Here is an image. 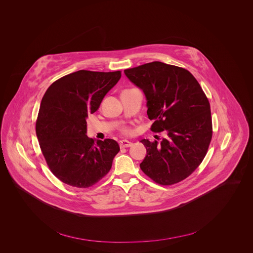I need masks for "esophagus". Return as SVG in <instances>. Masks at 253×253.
Listing matches in <instances>:
<instances>
[{
  "mask_svg": "<svg viewBox=\"0 0 253 253\" xmlns=\"http://www.w3.org/2000/svg\"><path fill=\"white\" fill-rule=\"evenodd\" d=\"M131 145H132V143L127 141V140H122V141H120V146H121L122 148H123V147H129V146H131Z\"/></svg>",
  "mask_w": 253,
  "mask_h": 253,
  "instance_id": "obj_1",
  "label": "esophagus"
}]
</instances>
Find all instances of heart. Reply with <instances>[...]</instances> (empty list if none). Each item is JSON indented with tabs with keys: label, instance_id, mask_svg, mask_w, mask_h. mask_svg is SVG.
<instances>
[{
	"label": "heart",
	"instance_id": "b5f03b06",
	"mask_svg": "<svg viewBox=\"0 0 253 253\" xmlns=\"http://www.w3.org/2000/svg\"><path fill=\"white\" fill-rule=\"evenodd\" d=\"M122 131H123L124 134H130V132H131V130H130L129 127H124V128H123Z\"/></svg>",
	"mask_w": 253,
	"mask_h": 253
}]
</instances>
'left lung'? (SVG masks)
<instances>
[{
    "mask_svg": "<svg viewBox=\"0 0 253 253\" xmlns=\"http://www.w3.org/2000/svg\"><path fill=\"white\" fill-rule=\"evenodd\" d=\"M125 75L145 92L151 130L166 131L161 142H141L146 156L140 168L154 182L176 184L204 160L212 137L211 106L196 78L186 69L154 61L125 69Z\"/></svg>",
    "mask_w": 253,
    "mask_h": 253,
    "instance_id": "left-lung-1",
    "label": "left lung"
}]
</instances>
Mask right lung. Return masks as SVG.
<instances>
[{"label": "right lung", "mask_w": 253, "mask_h": 253, "mask_svg": "<svg viewBox=\"0 0 253 253\" xmlns=\"http://www.w3.org/2000/svg\"><path fill=\"white\" fill-rule=\"evenodd\" d=\"M121 77V71L79 70L55 81L44 93L36 134L48 167L63 183L88 188L110 170L120 146L113 139L94 143L88 137L86 118Z\"/></svg>", "instance_id": "add662e5"}]
</instances>
